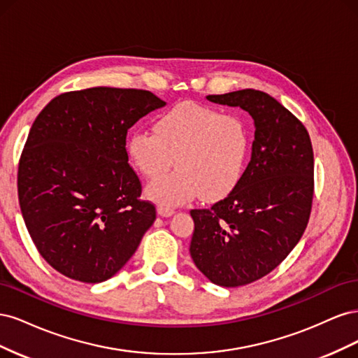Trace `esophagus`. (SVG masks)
Returning a JSON list of instances; mask_svg holds the SVG:
<instances>
[{
  "label": "esophagus",
  "instance_id": "34e87169",
  "mask_svg": "<svg viewBox=\"0 0 358 358\" xmlns=\"http://www.w3.org/2000/svg\"><path fill=\"white\" fill-rule=\"evenodd\" d=\"M158 213H159L161 216H171L173 213H175V209L167 208V206H164V204H159V206H158Z\"/></svg>",
  "mask_w": 358,
  "mask_h": 358
}]
</instances>
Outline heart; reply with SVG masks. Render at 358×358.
Here are the masks:
<instances>
[{"instance_id":"heart-1","label":"heart","mask_w":358,"mask_h":358,"mask_svg":"<svg viewBox=\"0 0 358 358\" xmlns=\"http://www.w3.org/2000/svg\"><path fill=\"white\" fill-rule=\"evenodd\" d=\"M249 149V127L237 113H224L200 103L183 101L162 113L155 131L136 129L127 143L128 155L148 179L150 199L170 208L191 201L225 197L239 182Z\"/></svg>"}]
</instances>
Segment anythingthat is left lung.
I'll use <instances>...</instances> for the list:
<instances>
[{
    "label": "left lung",
    "mask_w": 358,
    "mask_h": 358,
    "mask_svg": "<svg viewBox=\"0 0 358 358\" xmlns=\"http://www.w3.org/2000/svg\"><path fill=\"white\" fill-rule=\"evenodd\" d=\"M252 116L251 161L209 209H192V262L213 284L233 288L268 275L306 230L313 200V150L299 119L257 90L208 95Z\"/></svg>",
    "instance_id": "obj_1"
}]
</instances>
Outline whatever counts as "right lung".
<instances>
[{"mask_svg": "<svg viewBox=\"0 0 358 358\" xmlns=\"http://www.w3.org/2000/svg\"><path fill=\"white\" fill-rule=\"evenodd\" d=\"M166 103L145 90L96 86L55 96L32 124L17 167L28 233L48 264L99 284L136 252L157 218L140 199L127 133Z\"/></svg>", "mask_w": 358, "mask_h": 358, "instance_id": "obj_1", "label": "right lung"}]
</instances>
